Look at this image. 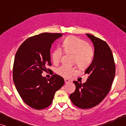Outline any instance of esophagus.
<instances>
[{"mask_svg": "<svg viewBox=\"0 0 126 126\" xmlns=\"http://www.w3.org/2000/svg\"><path fill=\"white\" fill-rule=\"evenodd\" d=\"M64 81H65V83H68V82H70V81L69 80H68V79H64Z\"/></svg>", "mask_w": 126, "mask_h": 126, "instance_id": "esophagus-1", "label": "esophagus"}]
</instances>
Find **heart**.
<instances>
[{
	"instance_id": "b5f03b06",
	"label": "heart",
	"mask_w": 126,
	"mask_h": 126,
	"mask_svg": "<svg viewBox=\"0 0 126 126\" xmlns=\"http://www.w3.org/2000/svg\"><path fill=\"white\" fill-rule=\"evenodd\" d=\"M63 45L65 53L73 55L74 62L79 68L85 69L90 65L94 57V51L87 41L70 36L65 39ZM62 54L63 50L61 48L56 47L51 54L53 63H58L61 60ZM57 72L64 77H70L75 73V69L73 67L62 65L57 69Z\"/></svg>"
}]
</instances>
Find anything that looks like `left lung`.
<instances>
[{"label":"left lung","instance_id":"left-lung-1","mask_svg":"<svg viewBox=\"0 0 126 126\" xmlns=\"http://www.w3.org/2000/svg\"><path fill=\"white\" fill-rule=\"evenodd\" d=\"M87 35L94 48V59L85 71L89 76L83 84L74 81L76 90L69 96L73 104L82 109L92 108L102 101L111 89L115 75L114 59L108 44L94 35Z\"/></svg>","mask_w":126,"mask_h":126}]
</instances>
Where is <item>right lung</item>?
Masks as SVG:
<instances>
[{
    "label": "right lung",
    "instance_id": "right-lung-1",
    "mask_svg": "<svg viewBox=\"0 0 126 126\" xmlns=\"http://www.w3.org/2000/svg\"><path fill=\"white\" fill-rule=\"evenodd\" d=\"M63 36L60 33L44 32L27 38L19 46L13 65V81L19 95L26 104L36 110L47 108L54 94L64 84L59 75L49 79L41 74L51 66V44Z\"/></svg>",
    "mask_w": 126,
    "mask_h": 126
}]
</instances>
